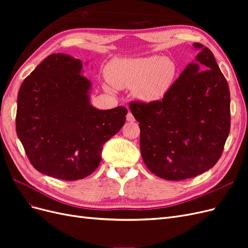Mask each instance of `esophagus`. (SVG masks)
Returning <instances> with one entry per match:
<instances>
[{"label": "esophagus", "instance_id": "esophagus-1", "mask_svg": "<svg viewBox=\"0 0 248 248\" xmlns=\"http://www.w3.org/2000/svg\"><path fill=\"white\" fill-rule=\"evenodd\" d=\"M126 120L128 122H134V117H133V115L131 114L130 111H128L127 112V115H126Z\"/></svg>", "mask_w": 248, "mask_h": 248}]
</instances>
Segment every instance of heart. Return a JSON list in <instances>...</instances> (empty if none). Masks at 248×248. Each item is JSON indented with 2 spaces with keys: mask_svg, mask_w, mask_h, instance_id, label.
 <instances>
[{
  "mask_svg": "<svg viewBox=\"0 0 248 248\" xmlns=\"http://www.w3.org/2000/svg\"><path fill=\"white\" fill-rule=\"evenodd\" d=\"M176 72V65L170 59L153 56L116 60L108 74L112 86L136 87L138 98L150 102L162 98L169 92Z\"/></svg>",
  "mask_w": 248,
  "mask_h": 248,
  "instance_id": "obj_1",
  "label": "heart"
}]
</instances>
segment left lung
I'll use <instances>...</instances> for the list:
<instances>
[{
    "label": "left lung",
    "mask_w": 248,
    "mask_h": 248,
    "mask_svg": "<svg viewBox=\"0 0 248 248\" xmlns=\"http://www.w3.org/2000/svg\"><path fill=\"white\" fill-rule=\"evenodd\" d=\"M197 63L161 99L129 103L140 122L142 160L157 177L180 181L213 168L231 128L230 89L214 55L201 43Z\"/></svg>",
    "instance_id": "1"
}]
</instances>
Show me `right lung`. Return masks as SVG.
I'll return each mask as SVG.
<instances>
[{
    "mask_svg": "<svg viewBox=\"0 0 248 248\" xmlns=\"http://www.w3.org/2000/svg\"><path fill=\"white\" fill-rule=\"evenodd\" d=\"M81 61L52 54L22 82L17 96L16 133L28 159L44 175L74 181L98 168L104 142L122 128L127 108L108 110L89 101L91 82Z\"/></svg>",
    "mask_w": 248,
    "mask_h": 248,
    "instance_id": "add662e5",
    "label": "right lung"
}]
</instances>
